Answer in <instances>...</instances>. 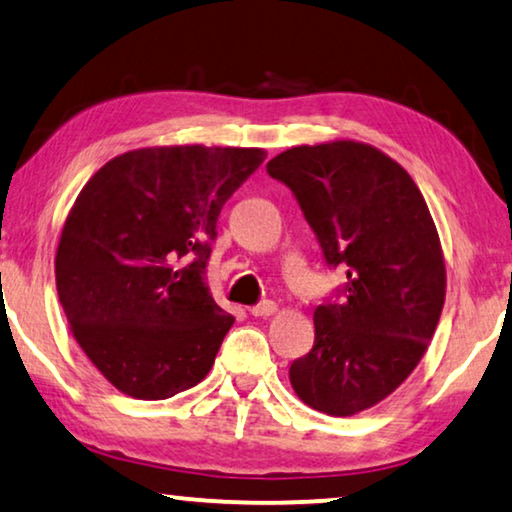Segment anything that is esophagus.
<instances>
[{
    "instance_id": "1",
    "label": "esophagus",
    "mask_w": 512,
    "mask_h": 512,
    "mask_svg": "<svg viewBox=\"0 0 512 512\" xmlns=\"http://www.w3.org/2000/svg\"><path fill=\"white\" fill-rule=\"evenodd\" d=\"M274 311H277V302H272V300H265L249 309L251 316H256V318H267V316H272Z\"/></svg>"
}]
</instances>
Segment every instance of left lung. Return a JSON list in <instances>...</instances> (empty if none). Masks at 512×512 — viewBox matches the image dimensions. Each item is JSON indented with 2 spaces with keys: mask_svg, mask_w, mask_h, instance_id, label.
Wrapping results in <instances>:
<instances>
[{
  "mask_svg": "<svg viewBox=\"0 0 512 512\" xmlns=\"http://www.w3.org/2000/svg\"><path fill=\"white\" fill-rule=\"evenodd\" d=\"M293 190L329 267H345V300L313 313L316 341L290 384L313 410L352 416L391 396L426 355L442 316L446 265L412 176L380 148L336 139L267 162Z\"/></svg>",
  "mask_w": 512,
  "mask_h": 512,
  "instance_id": "8db88e82",
  "label": "left lung"
}]
</instances>
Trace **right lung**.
<instances>
[{"label":"right lung","mask_w":512,"mask_h":512,"mask_svg":"<svg viewBox=\"0 0 512 512\" xmlns=\"http://www.w3.org/2000/svg\"><path fill=\"white\" fill-rule=\"evenodd\" d=\"M263 148L151 146L116 155L82 187L54 274L70 332L125 396L164 400L210 373L235 318L206 286L210 240Z\"/></svg>","instance_id":"1"}]
</instances>
